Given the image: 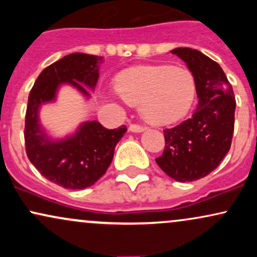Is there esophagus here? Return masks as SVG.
<instances>
[{"label":"esophagus","mask_w":257,"mask_h":257,"mask_svg":"<svg viewBox=\"0 0 257 257\" xmlns=\"http://www.w3.org/2000/svg\"><path fill=\"white\" fill-rule=\"evenodd\" d=\"M145 126L140 125V124H131V126H129V131L133 132V133H141L145 131Z\"/></svg>","instance_id":"obj_1"}]
</instances>
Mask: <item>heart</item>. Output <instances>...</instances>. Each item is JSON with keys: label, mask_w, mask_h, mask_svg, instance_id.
Listing matches in <instances>:
<instances>
[{"label": "heart", "mask_w": 257, "mask_h": 257, "mask_svg": "<svg viewBox=\"0 0 257 257\" xmlns=\"http://www.w3.org/2000/svg\"><path fill=\"white\" fill-rule=\"evenodd\" d=\"M114 89L126 104L139 105L141 117L155 125L182 118L196 95L192 75L181 67L166 65L125 70L114 79Z\"/></svg>", "instance_id": "obj_1"}]
</instances>
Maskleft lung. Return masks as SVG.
<instances>
[{"mask_svg":"<svg viewBox=\"0 0 257 257\" xmlns=\"http://www.w3.org/2000/svg\"><path fill=\"white\" fill-rule=\"evenodd\" d=\"M172 53L192 72L198 106L191 118L164 129L166 147L156 162L176 181H194L216 169L231 149L235 98L216 61L197 49L175 48Z\"/></svg>","mask_w":257,"mask_h":257,"instance_id":"obj_1","label":"left lung"}]
</instances>
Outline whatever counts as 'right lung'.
Here are the masks:
<instances>
[{
  "label": "right lung",
  "instance_id": "1",
  "mask_svg": "<svg viewBox=\"0 0 257 257\" xmlns=\"http://www.w3.org/2000/svg\"><path fill=\"white\" fill-rule=\"evenodd\" d=\"M102 57L73 53L55 61L40 73L29 95L25 114V149L35 168L49 181L64 188L90 187L106 173L113 158L114 147L126 126L107 129L96 120L85 122L71 137L51 140L41 128L38 110L55 100L59 85L69 83L89 98L99 78Z\"/></svg>",
  "mask_w": 257,
  "mask_h": 257
}]
</instances>
